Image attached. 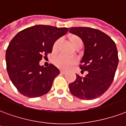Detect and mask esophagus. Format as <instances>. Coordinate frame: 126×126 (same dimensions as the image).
Instances as JSON below:
<instances>
[{
  "instance_id": "obj_1",
  "label": "esophagus",
  "mask_w": 126,
  "mask_h": 126,
  "mask_svg": "<svg viewBox=\"0 0 126 126\" xmlns=\"http://www.w3.org/2000/svg\"><path fill=\"white\" fill-rule=\"evenodd\" d=\"M60 73H61V74H63V75H65V74H66V73H67V72L65 71H60Z\"/></svg>"
}]
</instances>
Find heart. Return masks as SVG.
<instances>
[{"instance_id": "1", "label": "heart", "mask_w": 126, "mask_h": 126, "mask_svg": "<svg viewBox=\"0 0 126 126\" xmlns=\"http://www.w3.org/2000/svg\"><path fill=\"white\" fill-rule=\"evenodd\" d=\"M68 40H69V44L71 45V46L74 49H76L79 47H82V41L80 39V37H79L78 35L71 34L68 37ZM59 42H59V40H57L55 42L53 46V51H57ZM75 59H69V58H67V57L62 56V55L57 57L54 61L55 65H56L57 67H59V69L63 70L69 69L70 67H72L75 63Z\"/></svg>"}]
</instances>
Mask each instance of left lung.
Masks as SVG:
<instances>
[{
  "mask_svg": "<svg viewBox=\"0 0 126 126\" xmlns=\"http://www.w3.org/2000/svg\"><path fill=\"white\" fill-rule=\"evenodd\" d=\"M69 31L78 35L84 46L80 61L81 71L88 72L69 84L73 96L82 100L96 98L112 84L118 64L116 44L108 35L98 30L86 27H73Z\"/></svg>",
  "mask_w": 126,
  "mask_h": 126,
  "instance_id": "1",
  "label": "left lung"
}]
</instances>
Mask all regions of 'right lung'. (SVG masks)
Instances as JSON below:
<instances>
[{"instance_id":"1","label":"right lung","mask_w":126,"mask_h":126,"mask_svg":"<svg viewBox=\"0 0 126 126\" xmlns=\"http://www.w3.org/2000/svg\"><path fill=\"white\" fill-rule=\"evenodd\" d=\"M68 31L67 28L35 25L18 32L6 51V69L18 91L29 98L39 97L50 91L59 70L50 64L40 65L43 56L52 52L55 42Z\"/></svg>"}]
</instances>
